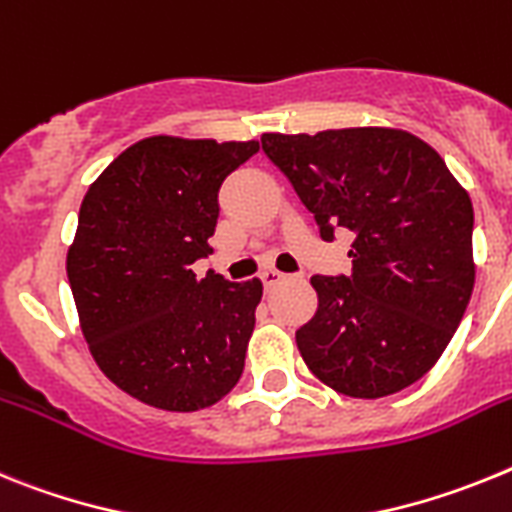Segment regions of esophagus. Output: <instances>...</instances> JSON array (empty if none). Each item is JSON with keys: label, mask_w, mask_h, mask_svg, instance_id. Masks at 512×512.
Masks as SVG:
<instances>
[{"label": "esophagus", "mask_w": 512, "mask_h": 512, "mask_svg": "<svg viewBox=\"0 0 512 512\" xmlns=\"http://www.w3.org/2000/svg\"><path fill=\"white\" fill-rule=\"evenodd\" d=\"M260 278H262V286H265V288H273V286H278L281 281H286V275H283L281 270H275V268L265 270Z\"/></svg>", "instance_id": "1"}]
</instances>
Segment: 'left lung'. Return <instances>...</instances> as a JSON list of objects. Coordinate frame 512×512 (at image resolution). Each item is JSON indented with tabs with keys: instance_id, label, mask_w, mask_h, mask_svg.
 I'll list each match as a JSON object with an SVG mask.
<instances>
[{
	"instance_id": "obj_1",
	"label": "left lung",
	"mask_w": 512,
	"mask_h": 512,
	"mask_svg": "<svg viewBox=\"0 0 512 512\" xmlns=\"http://www.w3.org/2000/svg\"><path fill=\"white\" fill-rule=\"evenodd\" d=\"M322 239L353 231V273L314 275L317 314L296 332L309 371L379 399L438 363L474 288V208L441 154L399 128L262 133Z\"/></svg>"
}]
</instances>
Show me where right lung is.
<instances>
[{
    "label": "right lung",
    "instance_id": "obj_1",
    "mask_svg": "<svg viewBox=\"0 0 512 512\" xmlns=\"http://www.w3.org/2000/svg\"><path fill=\"white\" fill-rule=\"evenodd\" d=\"M257 149L151 136L84 195L66 255L79 324L100 371L149 407L203 410L242 376L262 283L190 265L211 252L221 182Z\"/></svg>",
    "mask_w": 512,
    "mask_h": 512
}]
</instances>
